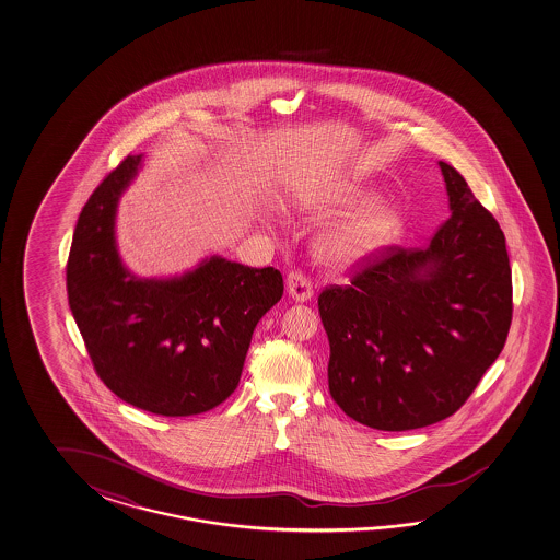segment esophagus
Wrapping results in <instances>:
<instances>
[{
	"label": "esophagus",
	"mask_w": 560,
	"mask_h": 560,
	"mask_svg": "<svg viewBox=\"0 0 560 560\" xmlns=\"http://www.w3.org/2000/svg\"><path fill=\"white\" fill-rule=\"evenodd\" d=\"M287 291L295 301L303 303V301L313 296V283L301 271H291V273L287 275Z\"/></svg>",
	"instance_id": "1"
}]
</instances>
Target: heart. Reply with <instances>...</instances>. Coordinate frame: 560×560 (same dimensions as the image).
I'll use <instances>...</instances> for the list:
<instances>
[{"mask_svg": "<svg viewBox=\"0 0 560 560\" xmlns=\"http://www.w3.org/2000/svg\"><path fill=\"white\" fill-rule=\"evenodd\" d=\"M370 200V194H354L350 198V206H364ZM398 211L390 206H372L320 233L317 254L323 261L335 267H350L390 243L398 235Z\"/></svg>", "mask_w": 560, "mask_h": 560, "instance_id": "obj_1", "label": "heart"}]
</instances>
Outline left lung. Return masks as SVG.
Segmentation results:
<instances>
[{
    "mask_svg": "<svg viewBox=\"0 0 560 560\" xmlns=\"http://www.w3.org/2000/svg\"><path fill=\"white\" fill-rule=\"evenodd\" d=\"M452 215L425 247L386 245L328 285L318 313L328 390L352 420L384 432L442 422L505 347L513 283L505 235L464 176L440 162Z\"/></svg>",
    "mask_w": 560,
    "mask_h": 560,
    "instance_id": "8db88e82",
    "label": "left lung"
}]
</instances>
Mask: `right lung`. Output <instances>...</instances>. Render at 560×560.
<instances>
[{
    "instance_id": "1",
    "label": "right lung",
    "mask_w": 560,
    "mask_h": 560,
    "mask_svg": "<svg viewBox=\"0 0 560 560\" xmlns=\"http://www.w3.org/2000/svg\"><path fill=\"white\" fill-rule=\"evenodd\" d=\"M140 156L96 186L77 220L67 295L96 376L120 400L178 418L232 396L259 318L283 295V275L211 257L172 281H140L115 247L118 196Z\"/></svg>"
}]
</instances>
